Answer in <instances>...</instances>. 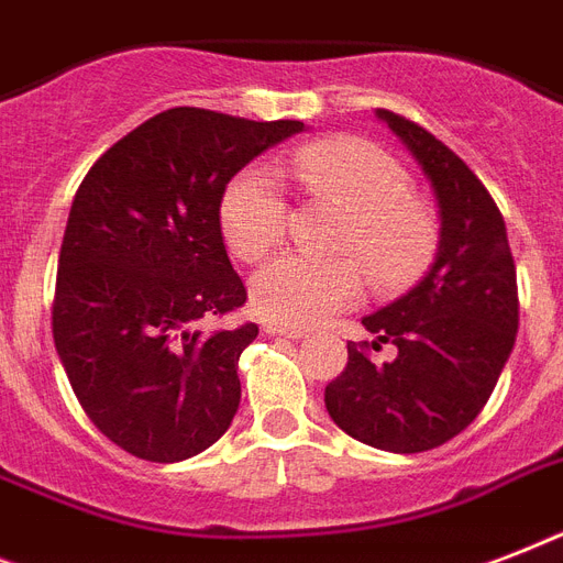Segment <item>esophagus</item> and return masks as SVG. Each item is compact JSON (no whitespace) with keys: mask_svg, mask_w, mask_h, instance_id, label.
I'll use <instances>...</instances> for the list:
<instances>
[{"mask_svg":"<svg viewBox=\"0 0 563 563\" xmlns=\"http://www.w3.org/2000/svg\"><path fill=\"white\" fill-rule=\"evenodd\" d=\"M263 330L268 335H280V339H291V342H298V339H303V330H298V327H289V324H274V321H268V324H263Z\"/></svg>","mask_w":563,"mask_h":563,"instance_id":"esophagus-1","label":"esophagus"}]
</instances>
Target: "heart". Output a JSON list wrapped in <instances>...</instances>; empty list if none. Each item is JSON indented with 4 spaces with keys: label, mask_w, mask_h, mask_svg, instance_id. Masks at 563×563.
I'll return each instance as SVG.
<instances>
[{
    "label": "heart",
    "mask_w": 563,
    "mask_h": 563,
    "mask_svg": "<svg viewBox=\"0 0 563 563\" xmlns=\"http://www.w3.org/2000/svg\"><path fill=\"white\" fill-rule=\"evenodd\" d=\"M291 169L309 192L347 210L333 251L356 255L371 280L400 286L427 268L438 242L435 219L418 198L406 195L409 178L391 154L353 136L316 140L295 152ZM219 221L239 260H263L286 230V198L277 172L265 163L239 169L221 192ZM355 261L277 256L251 280L254 309L280 324H318L362 295L361 262Z\"/></svg>",
    "instance_id": "obj_1"
}]
</instances>
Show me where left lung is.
<instances>
[{"instance_id":"left-lung-1","label":"left lung","mask_w":563,"mask_h":563,"mask_svg":"<svg viewBox=\"0 0 563 563\" xmlns=\"http://www.w3.org/2000/svg\"><path fill=\"white\" fill-rule=\"evenodd\" d=\"M391 128L438 201L435 263L415 289L362 318L374 342H347V365L324 388L335 427L388 453L435 450L467 429L488 402L517 339L515 256L497 203L467 163L391 110ZM398 347L391 363L371 346Z\"/></svg>"}]
</instances>
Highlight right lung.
Returning a JSON list of instances; mask_svg holds the SVG:
<instances>
[{
  "label": "right lung",
  "instance_id": "1",
  "mask_svg": "<svg viewBox=\"0 0 563 563\" xmlns=\"http://www.w3.org/2000/svg\"><path fill=\"white\" fill-rule=\"evenodd\" d=\"M303 122L163 110L92 163L57 260L52 333L99 427L145 462L203 453L239 409V356L260 327H219L247 300L221 236L228 180Z\"/></svg>",
  "mask_w": 563,
  "mask_h": 563
}]
</instances>
